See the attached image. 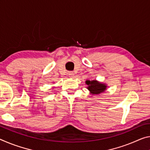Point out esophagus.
Listing matches in <instances>:
<instances>
[{"instance_id":"1","label":"esophagus","mask_w":150,"mask_h":150,"mask_svg":"<svg viewBox=\"0 0 150 150\" xmlns=\"http://www.w3.org/2000/svg\"><path fill=\"white\" fill-rule=\"evenodd\" d=\"M69 76L70 77H73V76H74V73H73V72H70L69 73Z\"/></svg>"}]
</instances>
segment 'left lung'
Here are the masks:
<instances>
[{"label":"left lung","instance_id":"obj_1","mask_svg":"<svg viewBox=\"0 0 150 150\" xmlns=\"http://www.w3.org/2000/svg\"><path fill=\"white\" fill-rule=\"evenodd\" d=\"M86 84L88 85L87 89L92 94L98 95L103 92L106 89V85L105 84H102L99 83L96 80L93 81H86Z\"/></svg>","mask_w":150,"mask_h":150}]
</instances>
